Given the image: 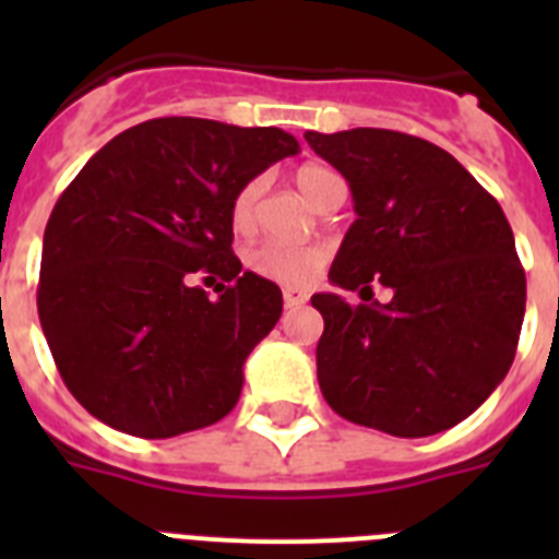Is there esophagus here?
I'll use <instances>...</instances> for the list:
<instances>
[{"mask_svg": "<svg viewBox=\"0 0 559 559\" xmlns=\"http://www.w3.org/2000/svg\"><path fill=\"white\" fill-rule=\"evenodd\" d=\"M283 299H285V308H299V305L308 302V290L302 288H283Z\"/></svg>", "mask_w": 559, "mask_h": 559, "instance_id": "obj_1", "label": "esophagus"}]
</instances>
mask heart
<instances>
[{
    "label": "heart",
    "instance_id": "b5f03b06",
    "mask_svg": "<svg viewBox=\"0 0 559 559\" xmlns=\"http://www.w3.org/2000/svg\"><path fill=\"white\" fill-rule=\"evenodd\" d=\"M294 181L296 190L302 192V199L316 206L324 199V192L333 185H338L341 179L330 167L308 162V165H302L294 173ZM260 192H263V181L254 179L240 187V192L231 201V226L237 231H246L254 226ZM246 263L251 265V271L265 276V280H276V283L285 285H302L313 280L316 271L328 263V249L324 246H296L283 243V240H265V243L254 246L249 251Z\"/></svg>",
    "mask_w": 559,
    "mask_h": 559
}]
</instances>
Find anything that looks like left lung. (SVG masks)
I'll return each instance as SVG.
<instances>
[{
  "label": "left lung",
  "instance_id": "obj_1",
  "mask_svg": "<svg viewBox=\"0 0 559 559\" xmlns=\"http://www.w3.org/2000/svg\"><path fill=\"white\" fill-rule=\"evenodd\" d=\"M347 179L358 218L330 283L360 305L313 294L324 333L316 372L349 423L431 437L471 417L510 372L526 310V274L510 221L451 153L412 133H305ZM393 290L371 302V283ZM369 293V297H364Z\"/></svg>",
  "mask_w": 559,
  "mask_h": 559
}]
</instances>
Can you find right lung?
<instances>
[{
    "label": "right lung",
    "mask_w": 559,
    "mask_h": 559,
    "mask_svg": "<svg viewBox=\"0 0 559 559\" xmlns=\"http://www.w3.org/2000/svg\"><path fill=\"white\" fill-rule=\"evenodd\" d=\"M294 153L283 128L162 117L117 133L63 190L44 229L38 319L92 417L167 439L235 408L283 290L231 251V201ZM201 275L222 280L218 300Z\"/></svg>",
    "instance_id": "add662e5"
}]
</instances>
